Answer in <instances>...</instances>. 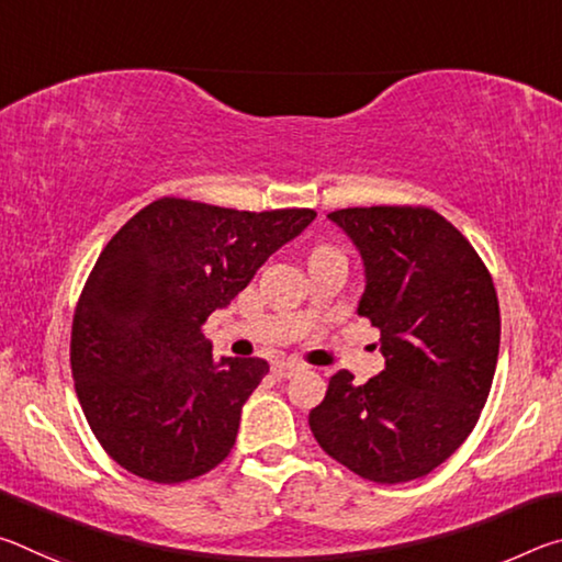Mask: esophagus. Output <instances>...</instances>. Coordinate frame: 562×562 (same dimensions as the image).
<instances>
[{
  "label": "esophagus",
  "mask_w": 562,
  "mask_h": 562,
  "mask_svg": "<svg viewBox=\"0 0 562 562\" xmlns=\"http://www.w3.org/2000/svg\"><path fill=\"white\" fill-rule=\"evenodd\" d=\"M302 369V364L300 361H294V359H278L272 364V374L278 376V379H290L292 374H297Z\"/></svg>",
  "instance_id": "34e87169"
}]
</instances>
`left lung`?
<instances>
[{
  "mask_svg": "<svg viewBox=\"0 0 562 562\" xmlns=\"http://www.w3.org/2000/svg\"><path fill=\"white\" fill-rule=\"evenodd\" d=\"M327 217L364 260L357 312L382 335L386 367L361 386L347 369L329 376L310 429L361 479H422L469 439L488 398L501 345L491 272L431 207H345Z\"/></svg>",
  "mask_w": 562,
  "mask_h": 562,
  "instance_id": "1",
  "label": "left lung"
}]
</instances>
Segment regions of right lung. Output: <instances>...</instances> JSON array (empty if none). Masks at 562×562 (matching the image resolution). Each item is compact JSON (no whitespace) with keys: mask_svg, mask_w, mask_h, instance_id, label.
I'll return each instance as SVG.
<instances>
[{"mask_svg":"<svg viewBox=\"0 0 562 562\" xmlns=\"http://www.w3.org/2000/svg\"><path fill=\"white\" fill-rule=\"evenodd\" d=\"M315 217L158 198L103 247L76 302L71 374L93 436L128 473L170 486L225 461L270 367L215 361L201 327Z\"/></svg>","mask_w":562,"mask_h":562,"instance_id":"right-lung-1","label":"right lung"}]
</instances>
